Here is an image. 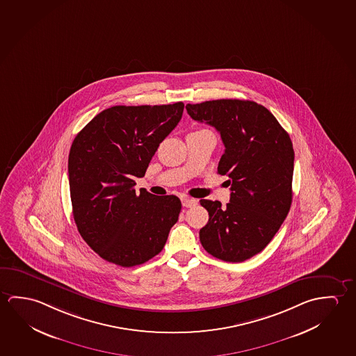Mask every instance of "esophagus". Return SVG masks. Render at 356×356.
<instances>
[{
	"instance_id": "obj_1",
	"label": "esophagus",
	"mask_w": 356,
	"mask_h": 356,
	"mask_svg": "<svg viewBox=\"0 0 356 356\" xmlns=\"http://www.w3.org/2000/svg\"><path fill=\"white\" fill-rule=\"evenodd\" d=\"M181 202H182L184 207H193L195 204H197V200L185 196V197L181 198Z\"/></svg>"
}]
</instances>
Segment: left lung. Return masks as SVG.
<instances>
[{"mask_svg": "<svg viewBox=\"0 0 356 356\" xmlns=\"http://www.w3.org/2000/svg\"><path fill=\"white\" fill-rule=\"evenodd\" d=\"M193 120L221 134L225 152L217 172L227 175L231 197L201 200L209 222L201 245L226 262H243L263 251L278 232L291 204L294 150L273 114L251 100L218 99L187 104Z\"/></svg>", "mask_w": 356, "mask_h": 356, "instance_id": "8db88e82", "label": "left lung"}]
</instances>
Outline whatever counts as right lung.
<instances>
[{
    "label": "right lung",
    "instance_id": "obj_1",
    "mask_svg": "<svg viewBox=\"0 0 356 356\" xmlns=\"http://www.w3.org/2000/svg\"><path fill=\"white\" fill-rule=\"evenodd\" d=\"M184 103L115 105L76 134L68 158L76 228L103 259L122 267L147 262L163 251L179 220L180 198L138 195L135 177L146 169L160 143L175 129Z\"/></svg>",
    "mask_w": 356,
    "mask_h": 356
}]
</instances>
